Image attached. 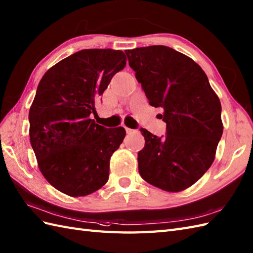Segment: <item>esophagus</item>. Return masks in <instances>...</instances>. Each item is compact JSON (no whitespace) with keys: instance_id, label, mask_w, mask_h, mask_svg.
I'll return each instance as SVG.
<instances>
[{"instance_id":"1","label":"esophagus","mask_w":253,"mask_h":253,"mask_svg":"<svg viewBox=\"0 0 253 253\" xmlns=\"http://www.w3.org/2000/svg\"><path fill=\"white\" fill-rule=\"evenodd\" d=\"M126 131L127 134H132V133L135 132V130H133V128H128V127H126Z\"/></svg>"}]
</instances>
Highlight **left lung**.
<instances>
[{
	"mask_svg": "<svg viewBox=\"0 0 253 253\" xmlns=\"http://www.w3.org/2000/svg\"><path fill=\"white\" fill-rule=\"evenodd\" d=\"M135 77L153 107H161L166 135L140 128L145 147L138 152L144 180L169 192L192 186L211 168L223 133L221 103L205 72L168 46L126 50Z\"/></svg>",
	"mask_w": 253,
	"mask_h": 253,
	"instance_id": "1",
	"label": "left lung"
}]
</instances>
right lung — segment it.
I'll use <instances>...</instances> for the list:
<instances>
[{
	"label": "right lung",
	"instance_id": "1",
	"mask_svg": "<svg viewBox=\"0 0 253 253\" xmlns=\"http://www.w3.org/2000/svg\"><path fill=\"white\" fill-rule=\"evenodd\" d=\"M126 57L114 49H84L42 76L29 112L30 141L46 180L73 198L95 192L108 180L109 160L126 136L90 119L95 102Z\"/></svg>",
	"mask_w": 253,
	"mask_h": 253
}]
</instances>
